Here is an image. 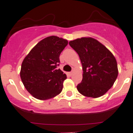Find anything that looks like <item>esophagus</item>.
I'll list each match as a JSON object with an SVG mask.
<instances>
[{"instance_id": "obj_1", "label": "esophagus", "mask_w": 133, "mask_h": 133, "mask_svg": "<svg viewBox=\"0 0 133 133\" xmlns=\"http://www.w3.org/2000/svg\"><path fill=\"white\" fill-rule=\"evenodd\" d=\"M73 71H71L70 73H69V75H72V74H73Z\"/></svg>"}]
</instances>
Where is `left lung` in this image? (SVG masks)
<instances>
[{
    "label": "left lung",
    "instance_id": "8db88e82",
    "mask_svg": "<svg viewBox=\"0 0 133 133\" xmlns=\"http://www.w3.org/2000/svg\"><path fill=\"white\" fill-rule=\"evenodd\" d=\"M69 44L78 53L82 65V82L77 88L84 96L97 98L113 86L118 75L117 62L112 52L92 38H81Z\"/></svg>",
    "mask_w": 133,
    "mask_h": 133
}]
</instances>
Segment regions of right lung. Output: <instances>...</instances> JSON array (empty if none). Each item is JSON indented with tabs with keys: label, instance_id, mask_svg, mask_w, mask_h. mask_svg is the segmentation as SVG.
Here are the masks:
<instances>
[{
	"label": "right lung",
	"instance_id": "1",
	"mask_svg": "<svg viewBox=\"0 0 133 133\" xmlns=\"http://www.w3.org/2000/svg\"><path fill=\"white\" fill-rule=\"evenodd\" d=\"M66 39L52 36L41 40L23 60L21 81L27 91L40 100L60 94L66 75L58 69L60 55L68 45Z\"/></svg>",
	"mask_w": 133,
	"mask_h": 133
}]
</instances>
